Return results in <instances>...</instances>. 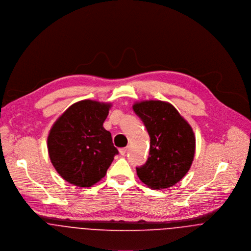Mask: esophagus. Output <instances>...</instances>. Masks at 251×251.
Segmentation results:
<instances>
[{
    "label": "esophagus",
    "mask_w": 251,
    "mask_h": 251,
    "mask_svg": "<svg viewBox=\"0 0 251 251\" xmlns=\"http://www.w3.org/2000/svg\"><path fill=\"white\" fill-rule=\"evenodd\" d=\"M126 151H127L126 148H121V149L119 150V151H120V153H121L122 155H125V154L126 153Z\"/></svg>",
    "instance_id": "obj_1"
}]
</instances>
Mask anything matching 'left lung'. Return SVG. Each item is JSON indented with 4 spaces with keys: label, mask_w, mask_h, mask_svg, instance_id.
I'll return each instance as SVG.
<instances>
[{
    "label": "left lung",
    "mask_w": 251,
    "mask_h": 251,
    "mask_svg": "<svg viewBox=\"0 0 251 251\" xmlns=\"http://www.w3.org/2000/svg\"><path fill=\"white\" fill-rule=\"evenodd\" d=\"M132 108L151 138L149 158L136 168L139 179L153 189L175 185L188 172L194 158L192 127L167 101L143 100Z\"/></svg>",
    "instance_id": "obj_1"
}]
</instances>
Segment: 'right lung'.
<instances>
[{
  "label": "right lung",
  "instance_id": "right-lung-1",
  "mask_svg": "<svg viewBox=\"0 0 251 251\" xmlns=\"http://www.w3.org/2000/svg\"><path fill=\"white\" fill-rule=\"evenodd\" d=\"M111 103L85 100L73 103L52 126L47 148L50 160L68 182L90 187L105 177L119 152L103 127Z\"/></svg>",
  "mask_w": 251,
  "mask_h": 251
}]
</instances>
